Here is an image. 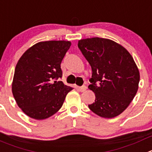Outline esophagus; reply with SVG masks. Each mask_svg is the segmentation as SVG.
Wrapping results in <instances>:
<instances>
[{
  "instance_id": "esophagus-1",
  "label": "esophagus",
  "mask_w": 152,
  "mask_h": 152,
  "mask_svg": "<svg viewBox=\"0 0 152 152\" xmlns=\"http://www.w3.org/2000/svg\"><path fill=\"white\" fill-rule=\"evenodd\" d=\"M77 89H78L79 91L83 92V91H85V90H87V87H86L85 85H83V86H81V87H77Z\"/></svg>"
}]
</instances>
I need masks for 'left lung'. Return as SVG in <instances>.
I'll return each mask as SVG.
<instances>
[{
	"label": "left lung",
	"mask_w": 152,
	"mask_h": 152,
	"mask_svg": "<svg viewBox=\"0 0 152 152\" xmlns=\"http://www.w3.org/2000/svg\"><path fill=\"white\" fill-rule=\"evenodd\" d=\"M77 46L92 69L88 88L96 99L89 108L102 118L118 116L130 105L139 87L140 72L133 58L109 39H83Z\"/></svg>",
	"instance_id": "1"
}]
</instances>
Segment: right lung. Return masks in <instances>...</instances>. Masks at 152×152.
Listing matches in <instances>:
<instances>
[{
  "label": "right lung",
  "instance_id": "1",
  "mask_svg": "<svg viewBox=\"0 0 152 152\" xmlns=\"http://www.w3.org/2000/svg\"><path fill=\"white\" fill-rule=\"evenodd\" d=\"M71 42H39L27 50L16 64L12 95L26 115L36 120L50 118L62 106L72 88L60 81L61 62Z\"/></svg>",
  "mask_w": 152,
  "mask_h": 152
}]
</instances>
